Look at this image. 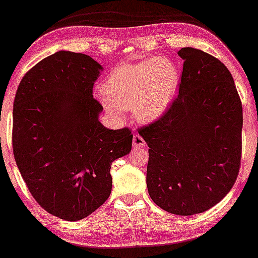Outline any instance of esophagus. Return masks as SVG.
<instances>
[{"instance_id":"34e87169","label":"esophagus","mask_w":258,"mask_h":258,"mask_svg":"<svg viewBox=\"0 0 258 258\" xmlns=\"http://www.w3.org/2000/svg\"><path fill=\"white\" fill-rule=\"evenodd\" d=\"M132 144H133L134 149H140V147H144L145 146V141L143 140V138H142V136L135 134L133 136Z\"/></svg>"}]
</instances>
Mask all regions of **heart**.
Masks as SVG:
<instances>
[{"label": "heart", "instance_id": "heart-1", "mask_svg": "<svg viewBox=\"0 0 258 258\" xmlns=\"http://www.w3.org/2000/svg\"><path fill=\"white\" fill-rule=\"evenodd\" d=\"M179 82V71L173 61L151 57L115 68L98 98L109 114L119 116L124 109L133 108L135 118L149 124L167 112L177 95Z\"/></svg>", "mask_w": 258, "mask_h": 258}]
</instances>
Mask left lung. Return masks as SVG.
Wrapping results in <instances>:
<instances>
[{
    "mask_svg": "<svg viewBox=\"0 0 258 258\" xmlns=\"http://www.w3.org/2000/svg\"><path fill=\"white\" fill-rule=\"evenodd\" d=\"M178 96L163 116L139 131L150 147L146 184L153 202L188 216L216 205L232 189L242 155V103L220 59L193 47Z\"/></svg>",
    "mask_w": 258,
    "mask_h": 258,
    "instance_id": "left-lung-1",
    "label": "left lung"
}]
</instances>
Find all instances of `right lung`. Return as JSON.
<instances>
[{
	"mask_svg": "<svg viewBox=\"0 0 258 258\" xmlns=\"http://www.w3.org/2000/svg\"><path fill=\"white\" fill-rule=\"evenodd\" d=\"M103 67L82 53L58 51L22 79L13 105V153L32 196L65 221L89 216L112 190V163L127 155L133 134L108 130L93 98Z\"/></svg>",
	"mask_w": 258,
	"mask_h": 258,
	"instance_id": "add662e5",
	"label": "right lung"
}]
</instances>
